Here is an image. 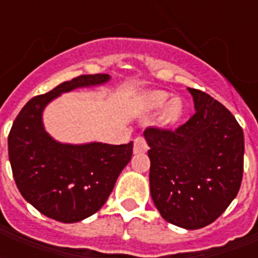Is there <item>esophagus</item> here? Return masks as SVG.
<instances>
[{
	"mask_svg": "<svg viewBox=\"0 0 258 258\" xmlns=\"http://www.w3.org/2000/svg\"><path fill=\"white\" fill-rule=\"evenodd\" d=\"M148 151V142H146L145 137H137L134 140V153H144Z\"/></svg>",
	"mask_w": 258,
	"mask_h": 258,
	"instance_id": "esophagus-1",
	"label": "esophagus"
}]
</instances>
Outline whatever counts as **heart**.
Segmentation results:
<instances>
[{
    "instance_id": "b5f03b06",
    "label": "heart",
    "mask_w": 258,
    "mask_h": 258,
    "mask_svg": "<svg viewBox=\"0 0 258 258\" xmlns=\"http://www.w3.org/2000/svg\"><path fill=\"white\" fill-rule=\"evenodd\" d=\"M168 98H170V95H168L167 92L156 91V92L148 94V96L145 98V105L148 109H157V107L163 106L168 101ZM182 110H184L182 102L178 98H175L173 101H170L166 109L163 110L162 116H160V121L163 124L174 123V121H177L181 117Z\"/></svg>"
}]
</instances>
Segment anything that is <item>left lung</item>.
Listing matches in <instances>:
<instances>
[{"label": "left lung", "mask_w": 258, "mask_h": 258, "mask_svg": "<svg viewBox=\"0 0 258 258\" xmlns=\"http://www.w3.org/2000/svg\"><path fill=\"white\" fill-rule=\"evenodd\" d=\"M194 116L175 130L144 131L151 159V195L160 216L185 229L216 221L239 192L243 177V130L222 103L203 91Z\"/></svg>", "instance_id": "1"}]
</instances>
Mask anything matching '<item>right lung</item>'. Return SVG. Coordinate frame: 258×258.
I'll return each instance as SVG.
<instances>
[{
    "mask_svg": "<svg viewBox=\"0 0 258 258\" xmlns=\"http://www.w3.org/2000/svg\"><path fill=\"white\" fill-rule=\"evenodd\" d=\"M107 80L109 74H83L31 98L9 131L8 155L16 186L30 205L52 220L70 224L95 214L131 160L133 142L59 144L42 125V110L53 98Z\"/></svg>",
    "mask_w": 258,
    "mask_h": 258,
    "instance_id": "1",
    "label": "right lung"
}]
</instances>
